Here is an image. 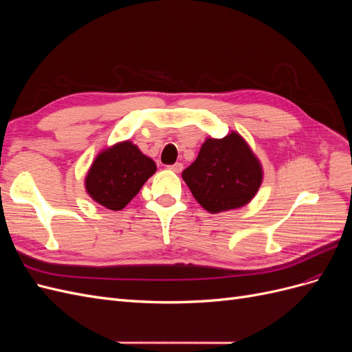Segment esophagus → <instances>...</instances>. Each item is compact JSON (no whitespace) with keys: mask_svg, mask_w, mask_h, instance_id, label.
<instances>
[{"mask_svg":"<svg viewBox=\"0 0 352 352\" xmlns=\"http://www.w3.org/2000/svg\"><path fill=\"white\" fill-rule=\"evenodd\" d=\"M168 168L170 170H173L175 173H180L184 170V164L182 163H175V164H172V166H168Z\"/></svg>","mask_w":352,"mask_h":352,"instance_id":"34e87169","label":"esophagus"}]
</instances>
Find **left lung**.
Wrapping results in <instances>:
<instances>
[{"label": "left lung", "mask_w": 352, "mask_h": 352, "mask_svg": "<svg viewBox=\"0 0 352 352\" xmlns=\"http://www.w3.org/2000/svg\"><path fill=\"white\" fill-rule=\"evenodd\" d=\"M182 177L199 204L216 214L248 204L261 185L263 170L247 142L232 132L202 144Z\"/></svg>", "instance_id": "left-lung-1"}]
</instances>
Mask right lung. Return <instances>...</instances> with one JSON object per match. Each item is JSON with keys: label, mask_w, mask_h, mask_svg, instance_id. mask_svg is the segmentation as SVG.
<instances>
[{"label": "right lung", "mask_w": 352, "mask_h": 352, "mask_svg": "<svg viewBox=\"0 0 352 352\" xmlns=\"http://www.w3.org/2000/svg\"><path fill=\"white\" fill-rule=\"evenodd\" d=\"M155 163L126 141L102 151L92 163L85 186L88 194L109 210L124 208L155 173Z\"/></svg>", "instance_id": "obj_1"}]
</instances>
